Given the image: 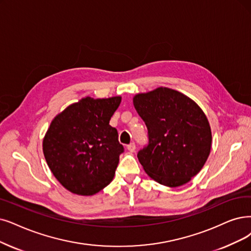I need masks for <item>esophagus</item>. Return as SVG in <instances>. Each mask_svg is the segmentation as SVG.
<instances>
[{
  "mask_svg": "<svg viewBox=\"0 0 251 251\" xmlns=\"http://www.w3.org/2000/svg\"><path fill=\"white\" fill-rule=\"evenodd\" d=\"M126 148H127V150H128L129 152H134L135 149H136V145H135V143H131V144H128L126 146Z\"/></svg>",
  "mask_w": 251,
  "mask_h": 251,
  "instance_id": "esophagus-1",
  "label": "esophagus"
}]
</instances>
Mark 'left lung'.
Returning <instances> with one entry per match:
<instances>
[{"label": "left lung", "instance_id": "8db88e82", "mask_svg": "<svg viewBox=\"0 0 251 251\" xmlns=\"http://www.w3.org/2000/svg\"><path fill=\"white\" fill-rule=\"evenodd\" d=\"M148 129V145L138 152L145 173L159 184L181 186L192 180L210 154L212 134L208 118L194 100L157 87L133 98Z\"/></svg>", "mask_w": 251, "mask_h": 251}]
</instances>
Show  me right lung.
Wrapping results in <instances>:
<instances>
[{"label": "right lung", "mask_w": 251, "mask_h": 251, "mask_svg": "<svg viewBox=\"0 0 251 251\" xmlns=\"http://www.w3.org/2000/svg\"><path fill=\"white\" fill-rule=\"evenodd\" d=\"M120 102V96L85 97L52 119L43 153L50 171L70 193L93 196L113 180L124 147L109 122Z\"/></svg>", "instance_id": "right-lung-1"}]
</instances>
